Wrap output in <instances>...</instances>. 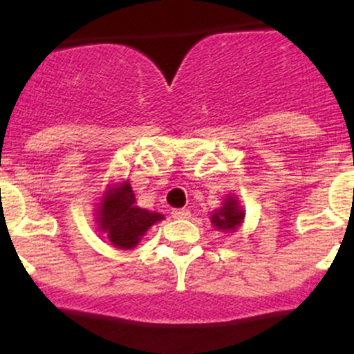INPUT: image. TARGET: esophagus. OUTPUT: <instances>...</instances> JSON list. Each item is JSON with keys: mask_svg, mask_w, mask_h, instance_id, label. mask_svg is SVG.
I'll return each instance as SVG.
<instances>
[{"mask_svg": "<svg viewBox=\"0 0 354 354\" xmlns=\"http://www.w3.org/2000/svg\"><path fill=\"white\" fill-rule=\"evenodd\" d=\"M171 216L174 219H188L191 216V213L188 209H173Z\"/></svg>", "mask_w": 354, "mask_h": 354, "instance_id": "esophagus-1", "label": "esophagus"}]
</instances>
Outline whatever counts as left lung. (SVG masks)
Returning <instances> with one entry per match:
<instances>
[{
	"instance_id": "8db88e82",
	"label": "left lung",
	"mask_w": 354,
	"mask_h": 354,
	"mask_svg": "<svg viewBox=\"0 0 354 354\" xmlns=\"http://www.w3.org/2000/svg\"><path fill=\"white\" fill-rule=\"evenodd\" d=\"M246 211L239 203L236 194H226L221 206L211 213V225L221 233H234L245 223Z\"/></svg>"
}]
</instances>
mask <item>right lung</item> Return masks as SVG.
<instances>
[{
  "instance_id": "1",
  "label": "right lung",
  "mask_w": 354,
  "mask_h": 354,
  "mask_svg": "<svg viewBox=\"0 0 354 354\" xmlns=\"http://www.w3.org/2000/svg\"><path fill=\"white\" fill-rule=\"evenodd\" d=\"M161 219H165L161 213L136 205V196L128 180L109 181L95 209L98 230L120 250H133L146 231Z\"/></svg>"
}]
</instances>
